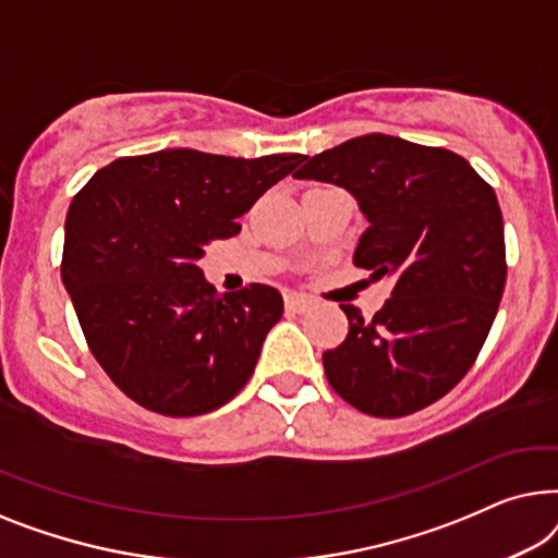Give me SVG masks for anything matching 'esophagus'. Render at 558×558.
Returning <instances> with one entry per match:
<instances>
[{
	"mask_svg": "<svg viewBox=\"0 0 558 558\" xmlns=\"http://www.w3.org/2000/svg\"><path fill=\"white\" fill-rule=\"evenodd\" d=\"M311 301L305 295H288L286 298V308L290 311V313H305L311 308Z\"/></svg>",
	"mask_w": 558,
	"mask_h": 558,
	"instance_id": "34e87169",
	"label": "esophagus"
}]
</instances>
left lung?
<instances>
[{
    "mask_svg": "<svg viewBox=\"0 0 558 558\" xmlns=\"http://www.w3.org/2000/svg\"><path fill=\"white\" fill-rule=\"evenodd\" d=\"M295 171L349 190L368 219L356 268L391 278L372 320L341 305L349 333L326 379L372 417H404L445 397L475 364L506 286L504 217L493 186L439 146L368 133Z\"/></svg>",
    "mask_w": 558,
    "mask_h": 558,
    "instance_id": "8db88e82",
    "label": "left lung"
}]
</instances>
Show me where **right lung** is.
Listing matches in <instances>:
<instances>
[{"label":"right lung","mask_w":558,"mask_h":558,"mask_svg":"<svg viewBox=\"0 0 558 558\" xmlns=\"http://www.w3.org/2000/svg\"><path fill=\"white\" fill-rule=\"evenodd\" d=\"M303 159L163 148L121 156L75 194L60 276L90 354L125 397L197 417L245 387L282 295L263 282L219 295L197 263Z\"/></svg>","instance_id":"1"}]
</instances>
